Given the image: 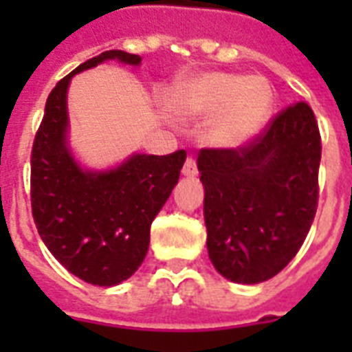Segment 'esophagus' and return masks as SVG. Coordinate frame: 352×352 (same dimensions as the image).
Returning <instances> with one entry per match:
<instances>
[{"label":"esophagus","instance_id":"34e87169","mask_svg":"<svg viewBox=\"0 0 352 352\" xmlns=\"http://www.w3.org/2000/svg\"><path fill=\"white\" fill-rule=\"evenodd\" d=\"M182 173L186 177H195L199 173L197 170V160L193 159V157H188L184 166H182Z\"/></svg>","mask_w":352,"mask_h":352}]
</instances>
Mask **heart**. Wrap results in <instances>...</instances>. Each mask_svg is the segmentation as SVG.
I'll use <instances>...</instances> for the list:
<instances>
[{"instance_id":"b5f03b06","label":"heart","mask_w":352,"mask_h":352,"mask_svg":"<svg viewBox=\"0 0 352 352\" xmlns=\"http://www.w3.org/2000/svg\"><path fill=\"white\" fill-rule=\"evenodd\" d=\"M272 89L261 76L203 73L177 85L171 109L182 118L197 120L214 115L208 138L217 146H241L261 131L272 111Z\"/></svg>"}]
</instances>
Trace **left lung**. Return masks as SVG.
<instances>
[{
  "mask_svg": "<svg viewBox=\"0 0 352 352\" xmlns=\"http://www.w3.org/2000/svg\"><path fill=\"white\" fill-rule=\"evenodd\" d=\"M322 137L314 111L296 102L239 148H204L208 256L234 283L254 285L283 270L303 245L318 208Z\"/></svg>",
  "mask_w": 352,
  "mask_h": 352,
  "instance_id": "8db88e82",
  "label": "left lung"
}]
</instances>
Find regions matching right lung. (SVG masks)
I'll return each mask as SVG.
<instances>
[{
  "mask_svg": "<svg viewBox=\"0 0 352 352\" xmlns=\"http://www.w3.org/2000/svg\"><path fill=\"white\" fill-rule=\"evenodd\" d=\"M106 60L142 58L106 51L69 73L47 98L30 153V206L52 256L85 283L113 287L137 272L151 223L175 188L186 151L133 155L107 171L82 170L67 148V87L76 73Z\"/></svg>",
  "mask_w": 352,
  "mask_h": 352,
  "instance_id": "obj_1",
  "label": "right lung"
}]
</instances>
